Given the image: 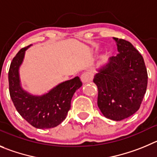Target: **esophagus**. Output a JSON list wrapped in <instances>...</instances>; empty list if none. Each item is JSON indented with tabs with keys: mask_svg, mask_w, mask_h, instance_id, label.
Returning <instances> with one entry per match:
<instances>
[{
	"mask_svg": "<svg viewBox=\"0 0 157 157\" xmlns=\"http://www.w3.org/2000/svg\"><path fill=\"white\" fill-rule=\"evenodd\" d=\"M80 79L83 83H88V82L91 81L92 79H93V74L90 72H84L80 77Z\"/></svg>",
	"mask_w": 157,
	"mask_h": 157,
	"instance_id": "obj_1",
	"label": "esophagus"
}]
</instances>
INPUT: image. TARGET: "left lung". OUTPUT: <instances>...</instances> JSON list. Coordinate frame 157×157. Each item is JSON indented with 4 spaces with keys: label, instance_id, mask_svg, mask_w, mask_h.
I'll list each match as a JSON object with an SVG mask.
<instances>
[{
    "label": "left lung",
    "instance_id": "1",
    "mask_svg": "<svg viewBox=\"0 0 157 157\" xmlns=\"http://www.w3.org/2000/svg\"><path fill=\"white\" fill-rule=\"evenodd\" d=\"M116 56L98 70L94 83L98 87V106L106 118L121 121L136 113L146 91L148 74L144 59L131 42L113 38Z\"/></svg>",
    "mask_w": 157,
    "mask_h": 157
}]
</instances>
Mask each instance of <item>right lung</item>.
I'll use <instances>...</instances> for the list:
<instances>
[{"label":"right lung","instance_id":"add662e5","mask_svg":"<svg viewBox=\"0 0 157 157\" xmlns=\"http://www.w3.org/2000/svg\"><path fill=\"white\" fill-rule=\"evenodd\" d=\"M30 45L22 48L11 63L8 72L10 96L17 112L30 125L37 128H54L66 118L72 98L82 86V82L76 77L59 83L42 96L32 95L23 90L18 70Z\"/></svg>","mask_w":157,"mask_h":157}]
</instances>
